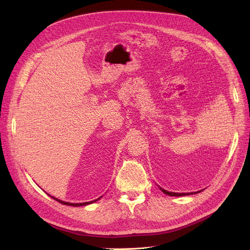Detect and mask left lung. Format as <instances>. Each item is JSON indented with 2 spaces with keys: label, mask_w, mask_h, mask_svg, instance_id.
<instances>
[{
  "label": "left lung",
  "mask_w": 250,
  "mask_h": 250,
  "mask_svg": "<svg viewBox=\"0 0 250 250\" xmlns=\"http://www.w3.org/2000/svg\"><path fill=\"white\" fill-rule=\"evenodd\" d=\"M160 189L164 192V193H166V194H168V195H171V196H181V195H188V194H190V193H178V192H170V191H167V190H165V189H163V188H160ZM199 192V191H198ZM194 193H196V192H194Z\"/></svg>",
  "instance_id": "left-lung-1"
}]
</instances>
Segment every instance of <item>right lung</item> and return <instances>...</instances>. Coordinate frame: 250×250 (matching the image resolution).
<instances>
[{
    "instance_id": "obj_1",
    "label": "right lung",
    "mask_w": 250,
    "mask_h": 250,
    "mask_svg": "<svg viewBox=\"0 0 250 250\" xmlns=\"http://www.w3.org/2000/svg\"><path fill=\"white\" fill-rule=\"evenodd\" d=\"M48 195H50V194H48ZM50 198H52V199H54V200L58 201L59 203H61V204H62V205H67V206H72V207H80V206H86V205L92 204V203H94V202H96V201L100 200V198H99V199H97V200H95V201H91V202H87V203H79V204H72V203H67V202H62V201H61V200H58V199L54 198V196H51V195H50Z\"/></svg>"
}]
</instances>
